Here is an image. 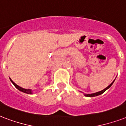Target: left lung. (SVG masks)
<instances>
[{"instance_id": "obj_1", "label": "left lung", "mask_w": 126, "mask_h": 126, "mask_svg": "<svg viewBox=\"0 0 126 126\" xmlns=\"http://www.w3.org/2000/svg\"><path fill=\"white\" fill-rule=\"evenodd\" d=\"M115 79L114 81H113L109 85V86L107 87H106V88L105 89H103V90L100 91H98V92H96V93H91V94H85V93H83L84 94V96H89V97H93V96H98V95H100V94H103V93L105 92V91H107L108 89H109L110 87L112 85L113 83L114 82Z\"/></svg>"}]
</instances>
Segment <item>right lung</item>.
<instances>
[{
  "label": "right lung",
  "mask_w": 126,
  "mask_h": 126,
  "mask_svg": "<svg viewBox=\"0 0 126 126\" xmlns=\"http://www.w3.org/2000/svg\"><path fill=\"white\" fill-rule=\"evenodd\" d=\"M10 81L13 83L14 85V86H15L19 91H21V92L25 93H27V94H33V91H32V89H30L22 88V87H19V85H17V84H16L10 78Z\"/></svg>",
  "instance_id": "right-lung-1"
}]
</instances>
